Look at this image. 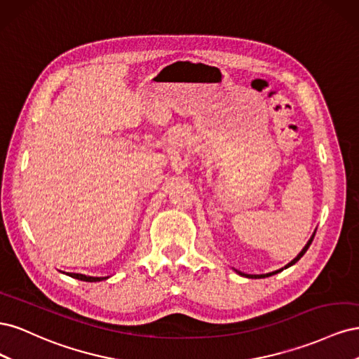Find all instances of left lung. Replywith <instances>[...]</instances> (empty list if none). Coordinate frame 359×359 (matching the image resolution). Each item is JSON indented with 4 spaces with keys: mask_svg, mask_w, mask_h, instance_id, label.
I'll use <instances>...</instances> for the list:
<instances>
[{
    "mask_svg": "<svg viewBox=\"0 0 359 359\" xmlns=\"http://www.w3.org/2000/svg\"><path fill=\"white\" fill-rule=\"evenodd\" d=\"M314 235H316V231H314L313 232V235L310 236V240L307 241V244L306 245H304V248L301 250V252L298 253V256L295 257V259H292L290 260V262L285 266V268H281V269H277V271H273V273H268V274H244V273H241V271H236V273L238 274H240V276H244V277H247V278H265V277H271V276H274V274H277V273H281V271H283V269H286V268H289V266H292V265H295L297 262H298V260L304 256V255H306V252H307V250H309V247H310V244H311V241H313V238H314Z\"/></svg>",
    "mask_w": 359,
    "mask_h": 359,
    "instance_id": "left-lung-1",
    "label": "left lung"
}]
</instances>
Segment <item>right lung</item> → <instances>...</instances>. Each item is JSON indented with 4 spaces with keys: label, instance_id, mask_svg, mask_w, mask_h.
Segmentation results:
<instances>
[{
    "label": "right lung",
    "instance_id": "right-lung-1",
    "mask_svg": "<svg viewBox=\"0 0 359 359\" xmlns=\"http://www.w3.org/2000/svg\"><path fill=\"white\" fill-rule=\"evenodd\" d=\"M62 274H67L70 276L72 278H78V280H82V281H102V280H106L109 277H91V276H85V274H78V273H64V271H61Z\"/></svg>",
    "mask_w": 359,
    "mask_h": 359
}]
</instances>
